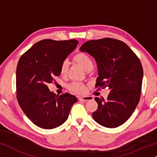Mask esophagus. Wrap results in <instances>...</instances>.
I'll return each instance as SVG.
<instances>
[{"mask_svg": "<svg viewBox=\"0 0 157 157\" xmlns=\"http://www.w3.org/2000/svg\"><path fill=\"white\" fill-rule=\"evenodd\" d=\"M78 98L81 101H91L94 99V97L90 96H78Z\"/></svg>", "mask_w": 157, "mask_h": 157, "instance_id": "esophagus-1", "label": "esophagus"}]
</instances>
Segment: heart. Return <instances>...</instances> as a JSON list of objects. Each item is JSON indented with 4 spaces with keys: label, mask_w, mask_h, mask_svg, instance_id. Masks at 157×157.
Masks as SVG:
<instances>
[{
    "label": "heart",
    "mask_w": 157,
    "mask_h": 157,
    "mask_svg": "<svg viewBox=\"0 0 157 157\" xmlns=\"http://www.w3.org/2000/svg\"><path fill=\"white\" fill-rule=\"evenodd\" d=\"M74 60L78 63L83 69L86 71H91L94 68V61L92 58L84 52H78L74 56ZM68 71V62L67 61H62L60 66V74L61 76H65ZM68 89L74 93L81 94L85 92L86 87L84 84L80 82H73L68 86Z\"/></svg>",
    "instance_id": "b5f03b06"
}]
</instances>
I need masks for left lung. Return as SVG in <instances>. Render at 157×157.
<instances>
[{
	"mask_svg": "<svg viewBox=\"0 0 157 157\" xmlns=\"http://www.w3.org/2000/svg\"><path fill=\"white\" fill-rule=\"evenodd\" d=\"M81 51L89 53L98 66L96 88L110 89L107 100L95 97L98 109L94 119L107 128H116L127 121L141 96L143 68L135 53L121 40L111 38L84 43Z\"/></svg>",
	"mask_w": 157,
	"mask_h": 157,
	"instance_id": "obj_1",
	"label": "left lung"
}]
</instances>
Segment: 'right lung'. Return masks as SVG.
<instances>
[{"label":"right lung","instance_id":"1","mask_svg":"<svg viewBox=\"0 0 157 157\" xmlns=\"http://www.w3.org/2000/svg\"><path fill=\"white\" fill-rule=\"evenodd\" d=\"M78 40L44 39L36 43L19 59L16 69V97L21 108L34 124L45 129L61 126L77 101L68 93L56 96L48 83L60 76V66Z\"/></svg>","mask_w":157,"mask_h":157}]
</instances>
